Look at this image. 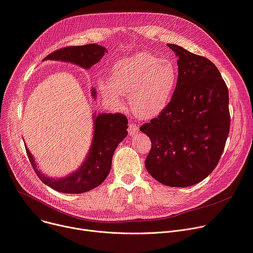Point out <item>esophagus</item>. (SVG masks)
I'll list each match as a JSON object with an SVG mask.
<instances>
[{"label": "esophagus", "mask_w": 253, "mask_h": 253, "mask_svg": "<svg viewBox=\"0 0 253 253\" xmlns=\"http://www.w3.org/2000/svg\"><path fill=\"white\" fill-rule=\"evenodd\" d=\"M138 128L139 126L137 124H134V123H131L129 125V128H128V131H129V134L130 135H135V134L138 132Z\"/></svg>", "instance_id": "esophagus-1"}]
</instances>
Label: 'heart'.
I'll return each instance as SVG.
<instances>
[{
	"instance_id": "heart-1",
	"label": "heart",
	"mask_w": 253,
	"mask_h": 253,
	"mask_svg": "<svg viewBox=\"0 0 253 253\" xmlns=\"http://www.w3.org/2000/svg\"><path fill=\"white\" fill-rule=\"evenodd\" d=\"M178 70L171 60L149 53H137L117 61L110 82L99 81L100 91L117 105L128 94L132 111L140 118H153L169 104L175 90Z\"/></svg>"
}]
</instances>
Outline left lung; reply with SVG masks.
<instances>
[{
	"mask_svg": "<svg viewBox=\"0 0 253 253\" xmlns=\"http://www.w3.org/2000/svg\"><path fill=\"white\" fill-rule=\"evenodd\" d=\"M178 79L170 103L140 131L150 138L147 172L160 183L188 187L216 167L230 130L229 91L209 59L177 44Z\"/></svg>",
	"mask_w": 253,
	"mask_h": 253,
	"instance_id": "8db88e82",
	"label": "left lung"
}]
</instances>
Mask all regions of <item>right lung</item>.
Wrapping results in <instances>:
<instances>
[{
	"label": "right lung",
	"instance_id": "1",
	"mask_svg": "<svg viewBox=\"0 0 253 253\" xmlns=\"http://www.w3.org/2000/svg\"><path fill=\"white\" fill-rule=\"evenodd\" d=\"M108 53L106 47L95 43L66 46L47 55L43 60H60L76 64L88 69ZM92 95H95L92 89ZM128 120L126 116L116 114H99L94 119V132L89 154L79 169L70 176L53 179L42 174L33 157L26 147V153L38 177L50 188L63 193L87 192L102 184L110 173L115 149L126 136Z\"/></svg>",
	"mask_w": 253,
	"mask_h": 253
}]
</instances>
